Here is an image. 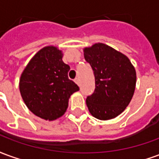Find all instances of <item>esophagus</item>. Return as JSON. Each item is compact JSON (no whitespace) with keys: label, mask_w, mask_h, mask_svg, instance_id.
Masks as SVG:
<instances>
[{"label":"esophagus","mask_w":159,"mask_h":159,"mask_svg":"<svg viewBox=\"0 0 159 159\" xmlns=\"http://www.w3.org/2000/svg\"><path fill=\"white\" fill-rule=\"evenodd\" d=\"M75 83H76L78 86H80V80L78 79V78H76V79H75Z\"/></svg>","instance_id":"esophagus-1"}]
</instances>
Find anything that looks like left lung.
Returning a JSON list of instances; mask_svg holds the SVG:
<instances>
[{"label":"left lung","mask_w":159,"mask_h":159,"mask_svg":"<svg viewBox=\"0 0 159 159\" xmlns=\"http://www.w3.org/2000/svg\"><path fill=\"white\" fill-rule=\"evenodd\" d=\"M83 51L95 78L94 92L87 97L88 108L98 119H112L125 110L133 97L134 67L127 56L103 43H95Z\"/></svg>","instance_id":"left-lung-1"}]
</instances>
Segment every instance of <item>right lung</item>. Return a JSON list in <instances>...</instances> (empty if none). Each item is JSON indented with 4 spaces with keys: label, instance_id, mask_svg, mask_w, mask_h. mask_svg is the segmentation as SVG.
I'll return each mask as SVG.
<instances>
[{
    "label": "right lung",
    "instance_id": "1",
    "mask_svg": "<svg viewBox=\"0 0 159 159\" xmlns=\"http://www.w3.org/2000/svg\"><path fill=\"white\" fill-rule=\"evenodd\" d=\"M62 52L48 46L37 52L24 70L19 90L29 110L42 119L52 121L64 115L69 98L79 87L69 79L70 66Z\"/></svg>",
    "mask_w": 159,
    "mask_h": 159
}]
</instances>
